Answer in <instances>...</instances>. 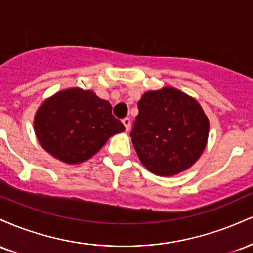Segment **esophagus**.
<instances>
[{"mask_svg": "<svg viewBox=\"0 0 253 253\" xmlns=\"http://www.w3.org/2000/svg\"><path fill=\"white\" fill-rule=\"evenodd\" d=\"M123 124L125 125V128H126V132H128L129 128H130V119L129 118L123 119Z\"/></svg>", "mask_w": 253, "mask_h": 253, "instance_id": "esophagus-1", "label": "esophagus"}]
</instances>
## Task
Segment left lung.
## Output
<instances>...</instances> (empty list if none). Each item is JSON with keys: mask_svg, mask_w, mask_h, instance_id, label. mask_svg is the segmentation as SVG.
Wrapping results in <instances>:
<instances>
[{"mask_svg": "<svg viewBox=\"0 0 253 253\" xmlns=\"http://www.w3.org/2000/svg\"><path fill=\"white\" fill-rule=\"evenodd\" d=\"M138 109L130 136L141 164L159 176L189 169L202 155L210 133V121L199 102L165 86L145 92Z\"/></svg>", "mask_w": 253, "mask_h": 253, "instance_id": "1", "label": "left lung"}]
</instances>
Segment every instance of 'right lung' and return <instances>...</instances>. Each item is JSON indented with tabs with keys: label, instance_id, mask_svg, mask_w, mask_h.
Instances as JSON below:
<instances>
[{
	"label": "right lung",
	"instance_id": "add662e5",
	"mask_svg": "<svg viewBox=\"0 0 253 253\" xmlns=\"http://www.w3.org/2000/svg\"><path fill=\"white\" fill-rule=\"evenodd\" d=\"M40 145L54 158L78 164L96 155L125 126L112 114L108 101L91 90L71 88L42 102L34 117Z\"/></svg>",
	"mask_w": 253,
	"mask_h": 253
}]
</instances>
